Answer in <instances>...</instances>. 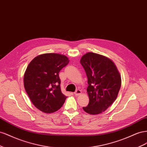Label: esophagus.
Wrapping results in <instances>:
<instances>
[{
  "label": "esophagus",
  "instance_id": "obj_1",
  "mask_svg": "<svg viewBox=\"0 0 147 147\" xmlns=\"http://www.w3.org/2000/svg\"><path fill=\"white\" fill-rule=\"evenodd\" d=\"M74 94L75 95H79L80 94H81V90L79 89H77L76 91L74 92Z\"/></svg>",
  "mask_w": 147,
  "mask_h": 147
}]
</instances>
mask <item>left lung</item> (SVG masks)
Returning <instances> with one entry per match:
<instances>
[{
	"mask_svg": "<svg viewBox=\"0 0 147 147\" xmlns=\"http://www.w3.org/2000/svg\"><path fill=\"white\" fill-rule=\"evenodd\" d=\"M81 64L84 69L89 86L87 92L89 103L83 110L90 115L105 111L115 101L121 86L119 71L108 58L89 52L84 55Z\"/></svg>",
	"mask_w": 147,
	"mask_h": 147,
	"instance_id": "left-lung-1",
	"label": "left lung"
}]
</instances>
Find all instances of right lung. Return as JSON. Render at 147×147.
Listing matches in <instances>:
<instances>
[{
  "instance_id": "right-lung-1",
  "label": "right lung",
  "mask_w": 147,
  "mask_h": 147,
  "mask_svg": "<svg viewBox=\"0 0 147 147\" xmlns=\"http://www.w3.org/2000/svg\"><path fill=\"white\" fill-rule=\"evenodd\" d=\"M69 61L63 55L50 53L37 56L29 63L24 75V89L41 111H57L65 103L66 97L61 91L58 73Z\"/></svg>"
}]
</instances>
